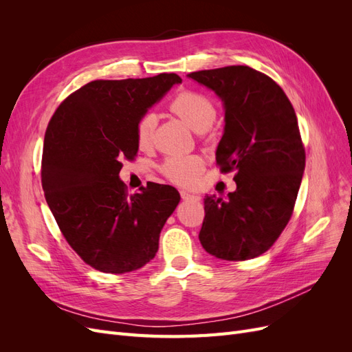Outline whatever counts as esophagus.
<instances>
[{
  "label": "esophagus",
  "instance_id": "34e87169",
  "mask_svg": "<svg viewBox=\"0 0 352 352\" xmlns=\"http://www.w3.org/2000/svg\"><path fill=\"white\" fill-rule=\"evenodd\" d=\"M180 197H182V199H185V201H199L201 199L198 195L189 194V192H186V190H180Z\"/></svg>",
  "mask_w": 352,
  "mask_h": 352
}]
</instances>
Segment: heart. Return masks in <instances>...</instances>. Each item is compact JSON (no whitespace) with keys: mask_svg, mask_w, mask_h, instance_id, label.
I'll list each match as a JSON object with an SVG mask.
<instances>
[{"mask_svg":"<svg viewBox=\"0 0 352 352\" xmlns=\"http://www.w3.org/2000/svg\"><path fill=\"white\" fill-rule=\"evenodd\" d=\"M170 110L179 116L195 132H206L214 123L217 107L214 101L198 91L177 94L170 104ZM158 117L154 111L144 113L136 122L135 138L141 150H146L154 142ZM204 170V162L197 155L168 157L162 166L163 175L179 186H192Z\"/></svg>","mask_w":352,"mask_h":352,"instance_id":"heart-1","label":"heart"}]
</instances>
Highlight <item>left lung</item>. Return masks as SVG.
I'll return each instance as SVG.
<instances>
[{"mask_svg":"<svg viewBox=\"0 0 352 352\" xmlns=\"http://www.w3.org/2000/svg\"><path fill=\"white\" fill-rule=\"evenodd\" d=\"M217 94L225 133L216 162L235 172V192L204 198L199 242L208 254L243 261L264 254L289 221L305 167V150L291 101L267 74L248 66L192 72Z\"/></svg>","mask_w":352,"mask_h":352,"instance_id":"1","label":"left lung"}]
</instances>
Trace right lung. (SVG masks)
I'll list each match as a JSON object with an SVG mask.
<instances>
[{
  "instance_id": "add662e5",
  "label": "right lung",
  "mask_w": 352,
  "mask_h": 352,
  "mask_svg": "<svg viewBox=\"0 0 352 352\" xmlns=\"http://www.w3.org/2000/svg\"><path fill=\"white\" fill-rule=\"evenodd\" d=\"M180 82L175 73L92 80L51 117L42 189L63 236L95 270L122 274L155 257L160 232L180 195L173 186L154 182L129 195L119 173L122 160L138 154V119Z\"/></svg>"
}]
</instances>
